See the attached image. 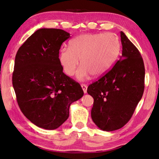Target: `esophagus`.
<instances>
[{"instance_id":"1","label":"esophagus","mask_w":159,"mask_h":159,"mask_svg":"<svg viewBox=\"0 0 159 159\" xmlns=\"http://www.w3.org/2000/svg\"><path fill=\"white\" fill-rule=\"evenodd\" d=\"M81 87L83 90L84 93H87V86L85 85V84H81Z\"/></svg>"}]
</instances>
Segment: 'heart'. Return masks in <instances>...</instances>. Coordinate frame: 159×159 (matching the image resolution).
<instances>
[{"mask_svg": "<svg viewBox=\"0 0 159 159\" xmlns=\"http://www.w3.org/2000/svg\"><path fill=\"white\" fill-rule=\"evenodd\" d=\"M120 52V43L112 33H85L72 39L70 48L62 47L59 50V61L67 76L76 72L77 79L84 80L92 74L100 76L114 65Z\"/></svg>", "mask_w": 159, "mask_h": 159, "instance_id": "1", "label": "heart"}]
</instances>
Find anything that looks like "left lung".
Segmentation results:
<instances>
[{
  "label": "left lung",
  "mask_w": 159,
  "mask_h": 159,
  "mask_svg": "<svg viewBox=\"0 0 159 159\" xmlns=\"http://www.w3.org/2000/svg\"><path fill=\"white\" fill-rule=\"evenodd\" d=\"M120 37L122 54L120 60L87 91L93 98L92 120L104 131L120 129L130 120L144 91L142 57L124 32H120Z\"/></svg>",
  "instance_id": "obj_1"
}]
</instances>
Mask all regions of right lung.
<instances>
[{
    "instance_id": "1",
    "label": "right lung",
    "mask_w": 159,
    "mask_h": 159,
    "mask_svg": "<svg viewBox=\"0 0 159 159\" xmlns=\"http://www.w3.org/2000/svg\"><path fill=\"white\" fill-rule=\"evenodd\" d=\"M70 38L61 29H40L16 55L12 83L18 106L28 120L44 129H56L65 122L70 104L84 94L59 61L61 46Z\"/></svg>"
}]
</instances>
